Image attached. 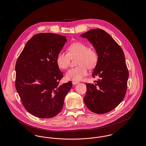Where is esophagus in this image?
<instances>
[{"instance_id": "34e87169", "label": "esophagus", "mask_w": 146, "mask_h": 146, "mask_svg": "<svg viewBox=\"0 0 146 146\" xmlns=\"http://www.w3.org/2000/svg\"><path fill=\"white\" fill-rule=\"evenodd\" d=\"M79 83V82H76V81H73V82H72V84H73V85H76V84H78Z\"/></svg>"}]
</instances>
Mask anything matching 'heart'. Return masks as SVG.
Here are the masks:
<instances>
[{
  "label": "heart",
  "instance_id": "heart-1",
  "mask_svg": "<svg viewBox=\"0 0 146 146\" xmlns=\"http://www.w3.org/2000/svg\"><path fill=\"white\" fill-rule=\"evenodd\" d=\"M68 53L63 51H60L56 57V63L62 70L68 68L70 62V58L78 57L76 60L77 66L68 70L66 73V79L68 80L79 81L88 74L87 67L91 70L94 68L98 60L97 52L82 42H74L68 47Z\"/></svg>",
  "mask_w": 146,
  "mask_h": 146
}]
</instances>
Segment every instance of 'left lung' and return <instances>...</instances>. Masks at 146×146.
<instances>
[{
    "label": "left lung",
    "mask_w": 146,
    "mask_h": 146,
    "mask_svg": "<svg viewBox=\"0 0 146 146\" xmlns=\"http://www.w3.org/2000/svg\"><path fill=\"white\" fill-rule=\"evenodd\" d=\"M80 36L91 43L98 56L92 76L99 79L86 84L84 101L91 111L104 114L117 107L125 97L129 77L125 55L117 42L101 29H91Z\"/></svg>",
    "instance_id": "1"
}]
</instances>
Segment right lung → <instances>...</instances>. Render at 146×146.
Wrapping results in <instances>:
<instances>
[{
  "mask_svg": "<svg viewBox=\"0 0 146 146\" xmlns=\"http://www.w3.org/2000/svg\"><path fill=\"white\" fill-rule=\"evenodd\" d=\"M67 41L66 36L50 33L35 35L16 63V89L22 104L36 117L51 118L62 110L71 82L60 85L63 73L56 57Z\"/></svg>",
  "mask_w": 146,
  "mask_h": 146,
  "instance_id": "1",
  "label": "right lung"
}]
</instances>
